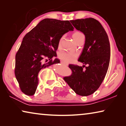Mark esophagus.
I'll return each mask as SVG.
<instances>
[{
    "label": "esophagus",
    "instance_id": "esophagus-1",
    "mask_svg": "<svg viewBox=\"0 0 126 126\" xmlns=\"http://www.w3.org/2000/svg\"><path fill=\"white\" fill-rule=\"evenodd\" d=\"M61 63L62 64H63V65H68V64H67V63H65V62H62V61Z\"/></svg>",
    "mask_w": 126,
    "mask_h": 126
}]
</instances>
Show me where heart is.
Segmentation results:
<instances>
[{
  "label": "heart",
  "mask_w": 126,
  "mask_h": 126,
  "mask_svg": "<svg viewBox=\"0 0 126 126\" xmlns=\"http://www.w3.org/2000/svg\"><path fill=\"white\" fill-rule=\"evenodd\" d=\"M72 37L77 43L80 41L82 38L84 37V35L82 33L76 31L74 32L72 34ZM63 37H62L59 39L58 42V47H61L62 45V43ZM58 57L59 59H61L62 61H63L65 63H71L73 62L77 57V54L76 53L73 52H61L58 54Z\"/></svg>",
  "instance_id": "obj_1"
}]
</instances>
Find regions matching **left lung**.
<instances>
[{
	"label": "left lung",
	"instance_id": "obj_1",
	"mask_svg": "<svg viewBox=\"0 0 126 126\" xmlns=\"http://www.w3.org/2000/svg\"><path fill=\"white\" fill-rule=\"evenodd\" d=\"M71 22L85 35L84 48L78 60L84 65L69 64L72 74L64 79L76 94L87 96L98 89L107 72L110 55L109 39L103 26L95 19H80ZM85 65L88 66L84 70Z\"/></svg>",
	"mask_w": 126,
	"mask_h": 126
}]
</instances>
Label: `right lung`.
<instances>
[{
    "mask_svg": "<svg viewBox=\"0 0 126 126\" xmlns=\"http://www.w3.org/2000/svg\"><path fill=\"white\" fill-rule=\"evenodd\" d=\"M73 29L68 20L46 18L24 36L16 55L15 75L21 91L25 94H35L40 70L60 63L59 59L52 61V58L57 57L59 39Z\"/></svg>",
    "mask_w": 126,
    "mask_h": 126,
    "instance_id": "add662e5",
    "label": "right lung"
}]
</instances>
